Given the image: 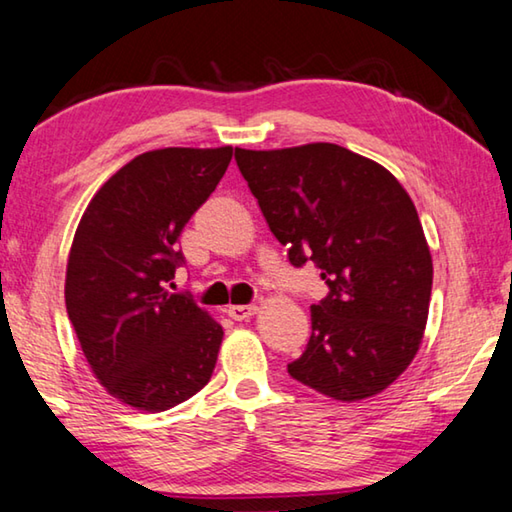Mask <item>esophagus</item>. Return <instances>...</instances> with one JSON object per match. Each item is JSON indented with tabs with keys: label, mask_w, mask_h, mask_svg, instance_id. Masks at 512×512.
I'll list each match as a JSON object with an SVG mask.
<instances>
[{
	"label": "esophagus",
	"mask_w": 512,
	"mask_h": 512,
	"mask_svg": "<svg viewBox=\"0 0 512 512\" xmlns=\"http://www.w3.org/2000/svg\"><path fill=\"white\" fill-rule=\"evenodd\" d=\"M256 311L258 308L256 306H229L226 308V315L231 317V320H238V322H242V320H249L251 315H256Z\"/></svg>",
	"instance_id": "esophagus-1"
}]
</instances>
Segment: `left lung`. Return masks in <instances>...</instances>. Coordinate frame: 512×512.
<instances>
[{"label": "left lung", "mask_w": 512, "mask_h": 512, "mask_svg": "<svg viewBox=\"0 0 512 512\" xmlns=\"http://www.w3.org/2000/svg\"><path fill=\"white\" fill-rule=\"evenodd\" d=\"M236 163L290 263L313 261L329 286L290 376L347 404L379 395L413 363L429 317L433 261L413 199L333 142L236 147Z\"/></svg>", "instance_id": "left-lung-1"}]
</instances>
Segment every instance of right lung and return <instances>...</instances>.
Listing matches in <instances>:
<instances>
[{
  "instance_id": "1",
  "label": "right lung",
  "mask_w": 512,
  "mask_h": 512,
  "mask_svg": "<svg viewBox=\"0 0 512 512\" xmlns=\"http://www.w3.org/2000/svg\"><path fill=\"white\" fill-rule=\"evenodd\" d=\"M233 147H165L120 167L95 192L65 272L67 317L108 395L161 413L211 381L222 326L167 283L183 226L211 197Z\"/></svg>"
}]
</instances>
